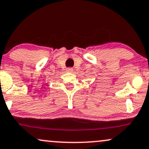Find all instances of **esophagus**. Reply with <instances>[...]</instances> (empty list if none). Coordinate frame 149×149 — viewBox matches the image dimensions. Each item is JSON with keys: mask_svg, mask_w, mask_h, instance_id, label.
Wrapping results in <instances>:
<instances>
[{"mask_svg": "<svg viewBox=\"0 0 149 149\" xmlns=\"http://www.w3.org/2000/svg\"><path fill=\"white\" fill-rule=\"evenodd\" d=\"M73 71H74V69H73L72 68H67V70H66V72H73Z\"/></svg>", "mask_w": 149, "mask_h": 149, "instance_id": "34e87169", "label": "esophagus"}]
</instances>
